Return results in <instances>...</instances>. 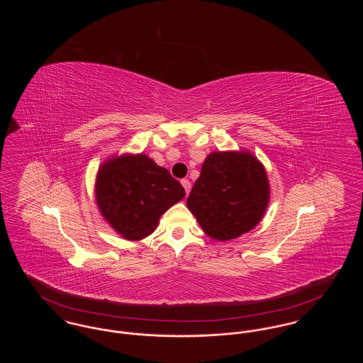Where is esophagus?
I'll return each mask as SVG.
<instances>
[{"mask_svg": "<svg viewBox=\"0 0 363 363\" xmlns=\"http://www.w3.org/2000/svg\"><path fill=\"white\" fill-rule=\"evenodd\" d=\"M181 184H182L184 189L186 191V194H189L190 188H191V184H190L189 179H182V181H181Z\"/></svg>", "mask_w": 363, "mask_h": 363, "instance_id": "1", "label": "esophagus"}]
</instances>
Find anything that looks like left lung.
<instances>
[{"label":"left lung","instance_id":"left-lung-1","mask_svg":"<svg viewBox=\"0 0 363 363\" xmlns=\"http://www.w3.org/2000/svg\"><path fill=\"white\" fill-rule=\"evenodd\" d=\"M269 200L262 164L249 152L208 155L188 197V208L206 234L230 241L255 228Z\"/></svg>","mask_w":363,"mask_h":363}]
</instances>
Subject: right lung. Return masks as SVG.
Returning <instances> with one entry per match:
<instances>
[{"instance_id": "obj_1", "label": "right lung", "mask_w": 363, "mask_h": 363, "mask_svg": "<svg viewBox=\"0 0 363 363\" xmlns=\"http://www.w3.org/2000/svg\"><path fill=\"white\" fill-rule=\"evenodd\" d=\"M184 196L185 189L172 174L143 154L114 157L98 172L101 213L129 241L152 234L162 213Z\"/></svg>"}]
</instances>
